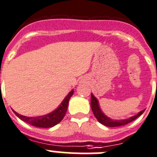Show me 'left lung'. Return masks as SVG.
<instances>
[{
	"instance_id": "8db88e82",
	"label": "left lung",
	"mask_w": 157,
	"mask_h": 157,
	"mask_svg": "<svg viewBox=\"0 0 157 157\" xmlns=\"http://www.w3.org/2000/svg\"><path fill=\"white\" fill-rule=\"evenodd\" d=\"M91 107L94 117H96V119L98 120V122L101 123L103 125H105V126L110 127V128L123 126V125L129 124L131 121H135V120L136 119V118H138L139 116L142 115L144 113V111H145V109L142 110L141 112H139L135 116H133V117H130V118L126 120H117H117H116V121L115 120H112L110 119V118H109L108 117H106L105 114L101 112V109H100L99 107V104H98V99L93 95V94H91Z\"/></svg>"
}]
</instances>
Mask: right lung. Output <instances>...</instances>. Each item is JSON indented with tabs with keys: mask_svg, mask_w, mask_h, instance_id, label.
<instances>
[{
	"mask_svg": "<svg viewBox=\"0 0 157 157\" xmlns=\"http://www.w3.org/2000/svg\"><path fill=\"white\" fill-rule=\"evenodd\" d=\"M73 94V90H72L71 91H70L68 95L64 98L63 102L61 103V105H59L56 110H54L53 112L50 113L48 114H46V115L40 116V117H28L20 115L18 113L15 112V110H13V112L15 113V115L19 117V119L22 120L24 122L33 125V126L44 128H52V127H54L55 125L59 124L63 119V117L66 115V111H67L69 100L70 99Z\"/></svg>",
	"mask_w": 157,
	"mask_h": 157,
	"instance_id": "obj_1",
	"label": "right lung"
}]
</instances>
